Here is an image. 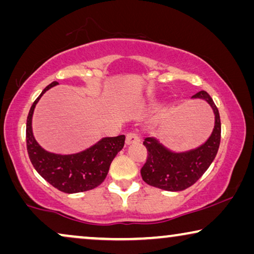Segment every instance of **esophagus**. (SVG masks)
Wrapping results in <instances>:
<instances>
[{
    "instance_id": "obj_1",
    "label": "esophagus",
    "mask_w": 254,
    "mask_h": 254,
    "mask_svg": "<svg viewBox=\"0 0 254 254\" xmlns=\"http://www.w3.org/2000/svg\"><path fill=\"white\" fill-rule=\"evenodd\" d=\"M140 142V137L135 133H128L126 135V144H136Z\"/></svg>"
}]
</instances>
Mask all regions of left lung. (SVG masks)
Here are the masks:
<instances>
[{"mask_svg":"<svg viewBox=\"0 0 254 254\" xmlns=\"http://www.w3.org/2000/svg\"><path fill=\"white\" fill-rule=\"evenodd\" d=\"M193 98L204 99L213 109L215 114L213 133L202 145L186 152H172L163 147L156 138H145L143 144L148 155L141 169V176L148 185L170 192L184 190L195 184L213 163L221 142L220 113L206 91L197 92Z\"/></svg>","mask_w":254,"mask_h":254,"instance_id":"1","label":"left lung"}]
</instances>
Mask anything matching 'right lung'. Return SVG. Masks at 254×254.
Listing matches in <instances>:
<instances>
[{
	"mask_svg": "<svg viewBox=\"0 0 254 254\" xmlns=\"http://www.w3.org/2000/svg\"><path fill=\"white\" fill-rule=\"evenodd\" d=\"M59 84L52 82L44 89L31 106L26 120V148L30 161L43 178L64 193H78L93 190L104 182L110 165L124 148L125 135L104 137L86 150L74 155H57L44 150L32 133V116L40 97Z\"/></svg>",
	"mask_w": 254,
	"mask_h": 254,
	"instance_id": "1",
	"label": "right lung"
}]
</instances>
